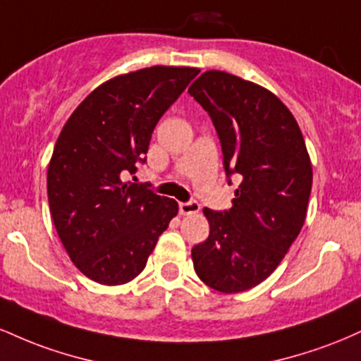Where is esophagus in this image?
<instances>
[{
	"label": "esophagus",
	"instance_id": "obj_1",
	"mask_svg": "<svg viewBox=\"0 0 361 361\" xmlns=\"http://www.w3.org/2000/svg\"><path fill=\"white\" fill-rule=\"evenodd\" d=\"M198 210H200V205H198V202H181L180 204V214L181 215H192V214H197Z\"/></svg>",
	"mask_w": 361,
	"mask_h": 361
}]
</instances>
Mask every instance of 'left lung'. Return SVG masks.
Returning a JSON list of instances; mask_svg holds the SVG:
<instances>
[{"mask_svg":"<svg viewBox=\"0 0 361 361\" xmlns=\"http://www.w3.org/2000/svg\"><path fill=\"white\" fill-rule=\"evenodd\" d=\"M188 93L212 118L227 176L243 178L229 210L204 209L210 234L193 246V267L210 288L244 292L276 270L299 235L312 164L295 117L270 90L212 69Z\"/></svg>","mask_w":361,"mask_h":361,"instance_id":"1","label":"left lung"}]
</instances>
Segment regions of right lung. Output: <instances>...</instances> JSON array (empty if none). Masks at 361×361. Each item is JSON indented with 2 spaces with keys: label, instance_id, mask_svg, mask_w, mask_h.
I'll list each match as a JSON object with an SVG mask.
<instances>
[{
  "label": "right lung",
  "instance_id": "right-lung-1",
  "mask_svg": "<svg viewBox=\"0 0 361 361\" xmlns=\"http://www.w3.org/2000/svg\"><path fill=\"white\" fill-rule=\"evenodd\" d=\"M200 69L152 66L94 88L62 127L47 169L52 221L82 275L123 285L146 267L178 214L173 198L126 181L163 114Z\"/></svg>",
  "mask_w": 361,
  "mask_h": 361
}]
</instances>
